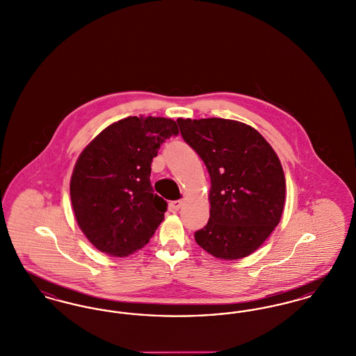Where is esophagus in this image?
<instances>
[{"label": "esophagus", "mask_w": 356, "mask_h": 356, "mask_svg": "<svg viewBox=\"0 0 356 356\" xmlns=\"http://www.w3.org/2000/svg\"><path fill=\"white\" fill-rule=\"evenodd\" d=\"M183 200H173L170 202V211H179L181 207H183Z\"/></svg>", "instance_id": "esophagus-1"}]
</instances>
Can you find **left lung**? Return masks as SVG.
<instances>
[{
	"mask_svg": "<svg viewBox=\"0 0 356 356\" xmlns=\"http://www.w3.org/2000/svg\"><path fill=\"white\" fill-rule=\"evenodd\" d=\"M180 134L211 177L209 220L196 243L221 260L254 252L282 219L286 179L282 163L254 128L218 119H177Z\"/></svg>",
	"mask_w": 356,
	"mask_h": 356,
	"instance_id": "left-lung-1",
	"label": "left lung"
}]
</instances>
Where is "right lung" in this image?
<instances>
[{
    "label": "right lung",
    "instance_id": "right-lung-1",
    "mask_svg": "<svg viewBox=\"0 0 356 356\" xmlns=\"http://www.w3.org/2000/svg\"><path fill=\"white\" fill-rule=\"evenodd\" d=\"M179 134L176 121L129 116L96 136L70 177V200L86 238L104 254L141 250L164 220L167 202L153 193L151 164L160 145Z\"/></svg>",
    "mask_w": 356,
    "mask_h": 356
}]
</instances>
